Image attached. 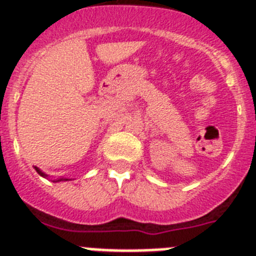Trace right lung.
<instances>
[{
	"mask_svg": "<svg viewBox=\"0 0 256 256\" xmlns=\"http://www.w3.org/2000/svg\"><path fill=\"white\" fill-rule=\"evenodd\" d=\"M34 169L36 170H37V173L40 174V176H42V177H47V174H44V172L40 170V168H37V166H34ZM60 180H64V178H60V180H55V182H60Z\"/></svg>",
	"mask_w": 256,
	"mask_h": 256,
	"instance_id": "add662e5",
	"label": "right lung"
}]
</instances>
